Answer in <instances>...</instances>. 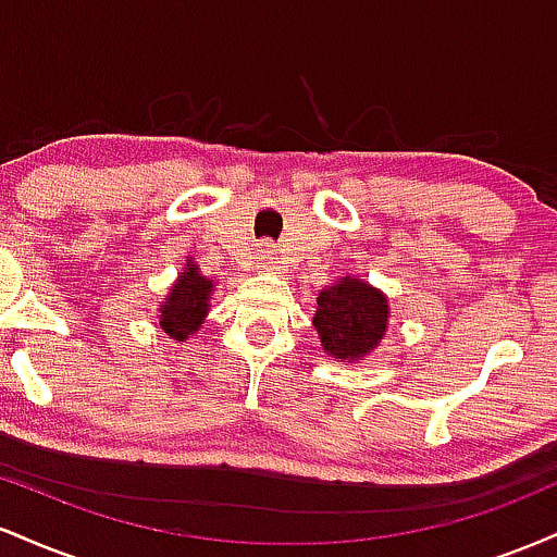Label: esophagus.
Instances as JSON below:
<instances>
[{
  "mask_svg": "<svg viewBox=\"0 0 557 557\" xmlns=\"http://www.w3.org/2000/svg\"><path fill=\"white\" fill-rule=\"evenodd\" d=\"M261 253H264V259H267V253H270V246H264V248H261Z\"/></svg>",
  "mask_w": 557,
  "mask_h": 557,
  "instance_id": "obj_1",
  "label": "esophagus"
}]
</instances>
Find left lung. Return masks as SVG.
Segmentation results:
<instances>
[{
  "label": "left lung",
  "instance_id": "left-lung-1",
  "mask_svg": "<svg viewBox=\"0 0 557 557\" xmlns=\"http://www.w3.org/2000/svg\"><path fill=\"white\" fill-rule=\"evenodd\" d=\"M317 304L314 327L335 359L359 361L385 337L387 298L361 280H341L319 293Z\"/></svg>",
  "mask_w": 557,
  "mask_h": 557
}]
</instances>
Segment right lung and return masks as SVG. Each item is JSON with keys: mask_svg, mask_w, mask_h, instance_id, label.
<instances>
[{"mask_svg": "<svg viewBox=\"0 0 557 557\" xmlns=\"http://www.w3.org/2000/svg\"><path fill=\"white\" fill-rule=\"evenodd\" d=\"M209 293H212V283L198 274L196 264L185 267L170 298L164 300L159 327L168 332L172 341H185L203 322V314L209 309Z\"/></svg>", "mask_w": 557, "mask_h": 557, "instance_id": "1", "label": "right lung"}]
</instances>
